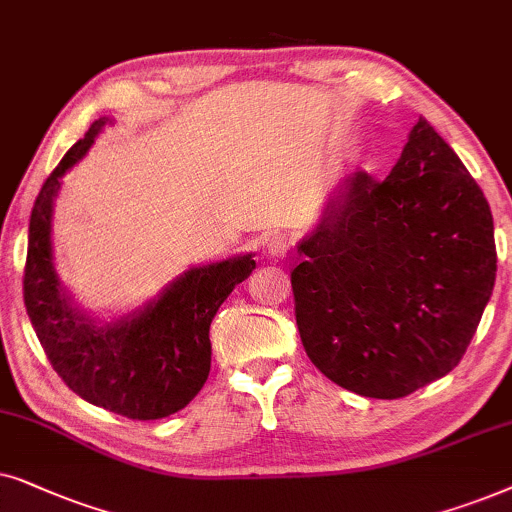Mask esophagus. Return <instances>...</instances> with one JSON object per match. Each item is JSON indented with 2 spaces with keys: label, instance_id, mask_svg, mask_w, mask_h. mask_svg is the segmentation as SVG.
<instances>
[{
  "label": "esophagus",
  "instance_id": "obj_1",
  "mask_svg": "<svg viewBox=\"0 0 512 512\" xmlns=\"http://www.w3.org/2000/svg\"><path fill=\"white\" fill-rule=\"evenodd\" d=\"M290 245H292L290 236L283 234V231H276V234H271L267 238V252L271 257H285L288 255Z\"/></svg>",
  "mask_w": 512,
  "mask_h": 512
}]
</instances>
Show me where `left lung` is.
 Wrapping results in <instances>:
<instances>
[{
  "label": "left lung",
  "instance_id": "8db88e82",
  "mask_svg": "<svg viewBox=\"0 0 512 512\" xmlns=\"http://www.w3.org/2000/svg\"><path fill=\"white\" fill-rule=\"evenodd\" d=\"M297 252L306 356L365 398H405L452 372L496 281L489 203L424 117L386 180L346 177Z\"/></svg>",
  "mask_w": 512,
  "mask_h": 512
}]
</instances>
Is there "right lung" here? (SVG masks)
Here are the masks:
<instances>
[{
    "mask_svg": "<svg viewBox=\"0 0 512 512\" xmlns=\"http://www.w3.org/2000/svg\"><path fill=\"white\" fill-rule=\"evenodd\" d=\"M88 133L46 177L27 234L23 297L27 316L58 377L91 405L149 421L187 407L210 372V323L229 292L255 269L252 255L189 269L133 316L98 325L70 302L53 269L51 215L60 177L93 145Z\"/></svg>",
    "mask_w": 512,
    "mask_h": 512,
    "instance_id": "right-lung-1",
    "label": "right lung"
}]
</instances>
